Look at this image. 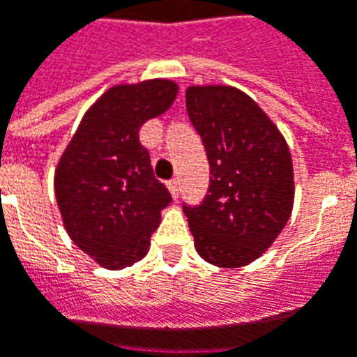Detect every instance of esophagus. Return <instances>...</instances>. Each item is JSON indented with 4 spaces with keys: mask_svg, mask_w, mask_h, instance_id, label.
I'll return each mask as SVG.
<instances>
[{
    "mask_svg": "<svg viewBox=\"0 0 357 357\" xmlns=\"http://www.w3.org/2000/svg\"><path fill=\"white\" fill-rule=\"evenodd\" d=\"M166 185H168V191L172 193V197H176V195H178V185H179L178 179H169Z\"/></svg>",
    "mask_w": 357,
    "mask_h": 357,
    "instance_id": "1",
    "label": "esophagus"
}]
</instances>
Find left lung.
<instances>
[{
    "mask_svg": "<svg viewBox=\"0 0 357 357\" xmlns=\"http://www.w3.org/2000/svg\"><path fill=\"white\" fill-rule=\"evenodd\" d=\"M185 103L211 166L205 201L183 207L195 250L217 268L248 266L275 242L293 211L287 140L238 87L189 86Z\"/></svg>",
    "mask_w": 357,
    "mask_h": 357,
    "instance_id": "1",
    "label": "left lung"
}]
</instances>
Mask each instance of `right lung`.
<instances>
[{"mask_svg": "<svg viewBox=\"0 0 357 357\" xmlns=\"http://www.w3.org/2000/svg\"><path fill=\"white\" fill-rule=\"evenodd\" d=\"M178 91L164 77L109 87L58 160L54 195L64 229L101 268L123 270L142 260L172 201L154 178L138 130L166 113Z\"/></svg>", "mask_w": 357, "mask_h": 357, "instance_id": "1", "label": "right lung"}]
</instances>
